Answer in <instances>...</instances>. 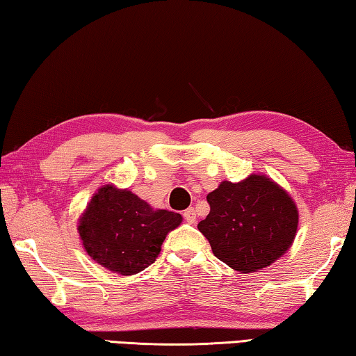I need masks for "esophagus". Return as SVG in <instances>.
<instances>
[{
	"instance_id": "1",
	"label": "esophagus",
	"mask_w": 356,
	"mask_h": 356,
	"mask_svg": "<svg viewBox=\"0 0 356 356\" xmlns=\"http://www.w3.org/2000/svg\"><path fill=\"white\" fill-rule=\"evenodd\" d=\"M183 216H184V220L188 224H195V220H197V214H195V209L194 208H188L186 209V211L183 213Z\"/></svg>"
}]
</instances>
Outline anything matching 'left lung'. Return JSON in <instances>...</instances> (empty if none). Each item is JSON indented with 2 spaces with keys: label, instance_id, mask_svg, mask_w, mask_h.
Listing matches in <instances>:
<instances>
[{
  "label": "left lung",
  "instance_id": "left-lung-1",
  "mask_svg": "<svg viewBox=\"0 0 356 356\" xmlns=\"http://www.w3.org/2000/svg\"><path fill=\"white\" fill-rule=\"evenodd\" d=\"M207 200L209 213L197 227L213 254L233 270L252 273L271 265L293 241L298 227L295 203L264 175L220 183Z\"/></svg>",
  "mask_w": 356,
  "mask_h": 356
}]
</instances>
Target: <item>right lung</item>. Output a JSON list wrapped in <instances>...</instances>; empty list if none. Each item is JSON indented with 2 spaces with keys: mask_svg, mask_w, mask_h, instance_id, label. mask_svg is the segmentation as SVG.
Listing matches in <instances>:
<instances>
[{
  "mask_svg": "<svg viewBox=\"0 0 356 356\" xmlns=\"http://www.w3.org/2000/svg\"><path fill=\"white\" fill-rule=\"evenodd\" d=\"M181 214L154 209L131 191L104 186L80 219L79 232L92 259L110 271L136 275L154 264L167 233Z\"/></svg>",
  "mask_w": 356,
  "mask_h": 356,
  "instance_id": "obj_1",
  "label": "right lung"
}]
</instances>
